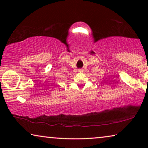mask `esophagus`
Returning a JSON list of instances; mask_svg holds the SVG:
<instances>
[{"mask_svg": "<svg viewBox=\"0 0 148 148\" xmlns=\"http://www.w3.org/2000/svg\"><path fill=\"white\" fill-rule=\"evenodd\" d=\"M84 71V70L82 69H79V72H83Z\"/></svg>", "mask_w": 148, "mask_h": 148, "instance_id": "esophagus-1", "label": "esophagus"}]
</instances>
